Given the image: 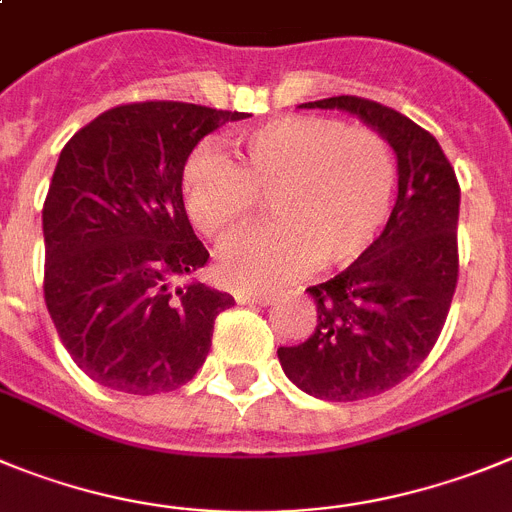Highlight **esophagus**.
<instances>
[{"mask_svg":"<svg viewBox=\"0 0 512 512\" xmlns=\"http://www.w3.org/2000/svg\"><path fill=\"white\" fill-rule=\"evenodd\" d=\"M237 303L242 306H270L273 303V296L270 293H237Z\"/></svg>","mask_w":512,"mask_h":512,"instance_id":"obj_1","label":"esophagus"}]
</instances>
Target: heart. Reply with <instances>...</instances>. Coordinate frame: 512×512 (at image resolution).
<instances>
[{"mask_svg":"<svg viewBox=\"0 0 512 512\" xmlns=\"http://www.w3.org/2000/svg\"><path fill=\"white\" fill-rule=\"evenodd\" d=\"M237 163L214 145L193 147L181 170V199L196 232L224 239L270 196L273 224L239 234L219 252V278L267 290L313 267L365 257L393 211L398 163L372 127L293 114L242 132Z\"/></svg>","mask_w":512,"mask_h":512,"instance_id":"obj_1","label":"heart"}]
</instances>
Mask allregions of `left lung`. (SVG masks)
Masks as SVG:
<instances>
[{"label":"left lung","instance_id":"left-lung-1","mask_svg":"<svg viewBox=\"0 0 512 512\" xmlns=\"http://www.w3.org/2000/svg\"><path fill=\"white\" fill-rule=\"evenodd\" d=\"M301 107L357 114L398 155V201L382 234L347 270L306 288L316 329L278 349L303 393L349 403L403 382L444 329L459 278V181L436 137L380 101L331 96Z\"/></svg>","mask_w":512,"mask_h":512}]
</instances>
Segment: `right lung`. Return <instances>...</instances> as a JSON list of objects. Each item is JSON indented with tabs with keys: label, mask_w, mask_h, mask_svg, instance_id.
Segmentation results:
<instances>
[{
	"label": "right lung",
	"mask_w": 512,
	"mask_h": 512,
	"mask_svg": "<svg viewBox=\"0 0 512 512\" xmlns=\"http://www.w3.org/2000/svg\"><path fill=\"white\" fill-rule=\"evenodd\" d=\"M186 101H132L76 132L43 204V293L63 347L104 388L170 393L204 365L229 293L170 280L204 267L181 199L201 137L245 119Z\"/></svg>",
	"instance_id": "1"
}]
</instances>
